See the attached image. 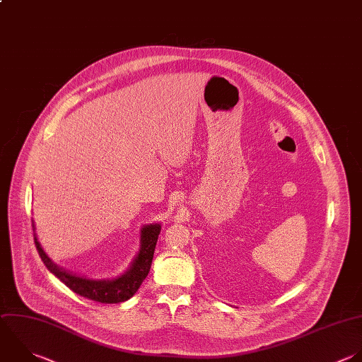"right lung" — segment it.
Instances as JSON below:
<instances>
[{
    "mask_svg": "<svg viewBox=\"0 0 362 362\" xmlns=\"http://www.w3.org/2000/svg\"><path fill=\"white\" fill-rule=\"evenodd\" d=\"M160 230H161V226L158 223L147 225L141 229V247L136 260L124 274L113 280H89V279L78 277L72 273H68L51 262V259L42 250L37 236H35V246L47 269L52 274H55L64 284H66L72 291L93 301L112 304V303H122L129 300L139 290L143 280L147 277L151 267L154 249H156Z\"/></svg>",
    "mask_w": 362,
    "mask_h": 362,
    "instance_id": "1",
    "label": "right lung"
}]
</instances>
